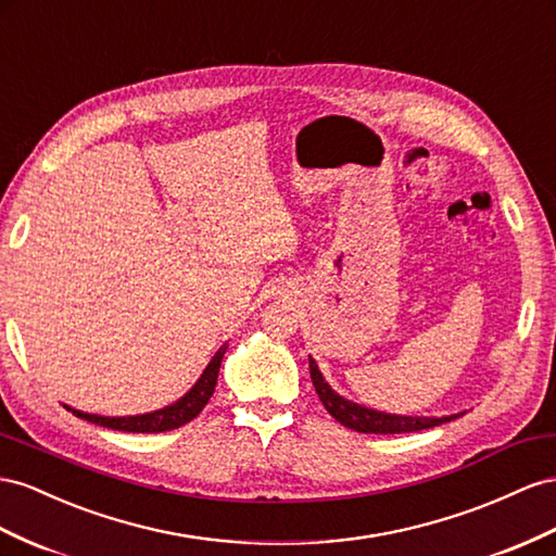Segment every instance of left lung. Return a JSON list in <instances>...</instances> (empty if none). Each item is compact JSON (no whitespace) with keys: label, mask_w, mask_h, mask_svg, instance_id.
Segmentation results:
<instances>
[{"label":"left lung","mask_w":556,"mask_h":556,"mask_svg":"<svg viewBox=\"0 0 556 556\" xmlns=\"http://www.w3.org/2000/svg\"><path fill=\"white\" fill-rule=\"evenodd\" d=\"M308 369H311V381L315 386V393H318L325 409L332 414L341 426H346L355 432H374V434H395V432H416L454 421V418L463 416H400V414H388L379 409H369L365 404H357L353 400H346L339 395L337 390L329 386L323 377V371L315 365V359L308 355Z\"/></svg>","instance_id":"8db88e82"}]
</instances>
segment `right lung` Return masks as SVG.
Segmentation results:
<instances>
[{"label": "right lung", "instance_id": "add662e5", "mask_svg": "<svg viewBox=\"0 0 556 556\" xmlns=\"http://www.w3.org/2000/svg\"><path fill=\"white\" fill-rule=\"evenodd\" d=\"M229 343L219 346V351L210 359L207 367L203 369V374L199 377V381L193 383L187 393L175 400L173 404L163 409H154L147 414H135V416H100V414H88V412H79L70 407V404H63L67 412H72L77 418H84V421H91L96 426L102 428H112V430H124V432H166V430H175L179 426L189 424L191 418H197L203 407L207 404V400L213 397L215 386H217V374L222 367V357L227 353Z\"/></svg>", "mask_w": 556, "mask_h": 556}]
</instances>
